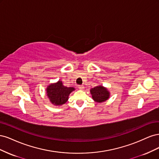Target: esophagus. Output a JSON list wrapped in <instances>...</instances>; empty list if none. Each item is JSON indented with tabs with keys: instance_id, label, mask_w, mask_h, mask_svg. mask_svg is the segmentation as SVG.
I'll list each match as a JSON object with an SVG mask.
<instances>
[{
	"instance_id": "1",
	"label": "esophagus",
	"mask_w": 159,
	"mask_h": 159,
	"mask_svg": "<svg viewBox=\"0 0 159 159\" xmlns=\"http://www.w3.org/2000/svg\"><path fill=\"white\" fill-rule=\"evenodd\" d=\"M84 85H78V88L80 89H84Z\"/></svg>"
}]
</instances>
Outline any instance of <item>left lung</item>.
<instances>
[{"label":"left lung","instance_id":"left-lung-1","mask_svg":"<svg viewBox=\"0 0 159 159\" xmlns=\"http://www.w3.org/2000/svg\"><path fill=\"white\" fill-rule=\"evenodd\" d=\"M90 92L92 95V98L99 103L105 102L109 97V91L102 86H97L91 89Z\"/></svg>","mask_w":159,"mask_h":159}]
</instances>
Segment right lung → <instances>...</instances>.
I'll return each mask as SVG.
<instances>
[{"label": "right lung", "mask_w": 159, "mask_h": 159, "mask_svg": "<svg viewBox=\"0 0 159 159\" xmlns=\"http://www.w3.org/2000/svg\"><path fill=\"white\" fill-rule=\"evenodd\" d=\"M74 90H75L74 88L65 87L61 81H58L57 83L50 85L48 87L47 96L52 103L60 105L68 101L70 93Z\"/></svg>", "instance_id": "1"}]
</instances>
